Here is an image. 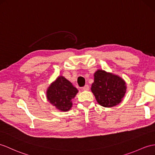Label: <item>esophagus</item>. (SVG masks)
I'll return each instance as SVG.
<instances>
[{"label":"esophagus","instance_id":"34e87169","mask_svg":"<svg viewBox=\"0 0 155 155\" xmlns=\"http://www.w3.org/2000/svg\"><path fill=\"white\" fill-rule=\"evenodd\" d=\"M82 89L84 91H89V87L88 85H85L84 87L82 88Z\"/></svg>","mask_w":155,"mask_h":155}]
</instances>
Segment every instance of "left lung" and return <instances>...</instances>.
Wrapping results in <instances>:
<instances>
[{"label":"left lung","mask_w":155,"mask_h":155,"mask_svg":"<svg viewBox=\"0 0 155 155\" xmlns=\"http://www.w3.org/2000/svg\"><path fill=\"white\" fill-rule=\"evenodd\" d=\"M91 91L101 106L112 107L121 103L126 92V82L118 75L98 70L94 74Z\"/></svg>","instance_id":"left-lung-1"}]
</instances>
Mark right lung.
Segmentation results:
<instances>
[{"label": "right lung", "instance_id": "add662e5", "mask_svg": "<svg viewBox=\"0 0 155 155\" xmlns=\"http://www.w3.org/2000/svg\"><path fill=\"white\" fill-rule=\"evenodd\" d=\"M78 90L63 76H59L52 82L47 91V100L56 108L63 112L68 111L72 107V99Z\"/></svg>", "mask_w": 155, "mask_h": 155}]
</instances>
